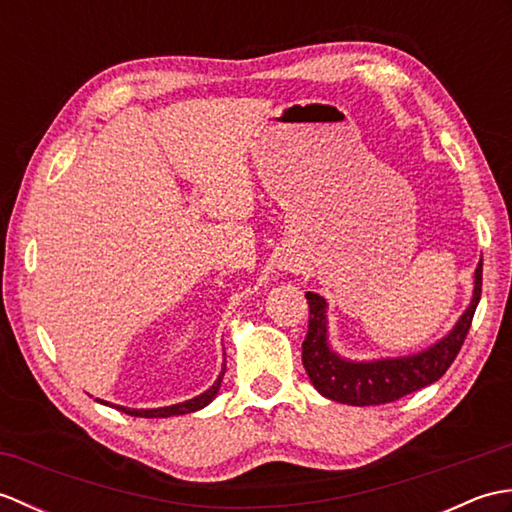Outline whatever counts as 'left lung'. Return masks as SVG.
<instances>
[{"instance_id":"1","label":"left lung","mask_w":512,"mask_h":512,"mask_svg":"<svg viewBox=\"0 0 512 512\" xmlns=\"http://www.w3.org/2000/svg\"><path fill=\"white\" fill-rule=\"evenodd\" d=\"M482 297V262L475 268V290L471 306L455 323L451 334L431 345L429 350L413 356L383 358L372 363L345 361L328 347V325H325V299L306 292L310 319L308 334L303 341V367L325 398L343 402V405H385L402 396L413 394L422 387L436 383L451 367L455 356L462 350L466 334L471 330L473 314Z\"/></svg>"}]
</instances>
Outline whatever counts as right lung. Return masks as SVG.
Returning a JSON list of instances; mask_svg holds the SVG:
<instances>
[{
  "label": "right lung",
  "instance_id": "right-lung-1",
  "mask_svg": "<svg viewBox=\"0 0 512 512\" xmlns=\"http://www.w3.org/2000/svg\"><path fill=\"white\" fill-rule=\"evenodd\" d=\"M226 369V367H224ZM222 378H224V372L220 374V378L215 380L213 387H209L204 391V394L195 396L187 402H180V405H171V407H160V409H127V407H118V405H112L114 409L123 411V413H129V416L134 418H169V416H182V413H191V411H198L202 407L209 405V402L215 398L217 389H220L222 385ZM103 405H107V402H103Z\"/></svg>",
  "mask_w": 512,
  "mask_h": 512
}]
</instances>
